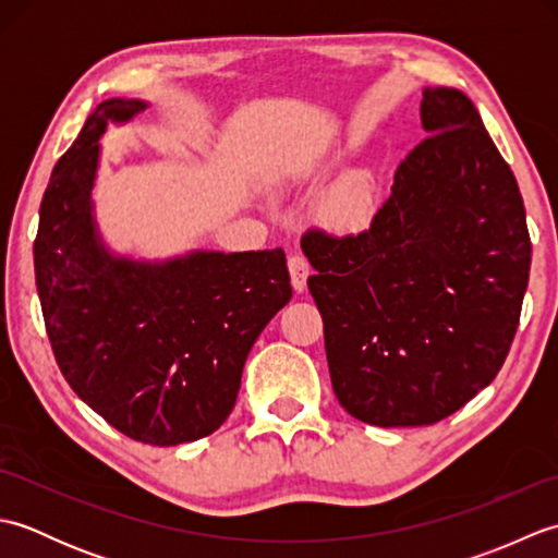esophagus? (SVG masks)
Segmentation results:
<instances>
[{
  "mask_svg": "<svg viewBox=\"0 0 558 558\" xmlns=\"http://www.w3.org/2000/svg\"><path fill=\"white\" fill-rule=\"evenodd\" d=\"M288 268H290V278H292V288L302 292L306 288V278H310V260H306L302 254H290L288 258Z\"/></svg>",
  "mask_w": 558,
  "mask_h": 558,
  "instance_id": "esophagus-1",
  "label": "esophagus"
}]
</instances>
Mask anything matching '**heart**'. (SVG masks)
<instances>
[{"label":"heart","instance_id":"1","mask_svg":"<svg viewBox=\"0 0 558 558\" xmlns=\"http://www.w3.org/2000/svg\"><path fill=\"white\" fill-rule=\"evenodd\" d=\"M372 201H374L372 186L364 180H354V182H348L333 196V201H330V210H333L336 220L342 225H360L369 218Z\"/></svg>","mask_w":558,"mask_h":558}]
</instances>
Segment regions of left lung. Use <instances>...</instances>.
Returning a JSON list of instances; mask_svg holds the SVG:
<instances>
[{
	"mask_svg": "<svg viewBox=\"0 0 558 558\" xmlns=\"http://www.w3.org/2000/svg\"><path fill=\"white\" fill-rule=\"evenodd\" d=\"M422 96L426 136L369 228L302 234L336 398L376 426L441 422L487 388L530 278L523 196L475 105L456 88Z\"/></svg>",
	"mask_w": 558,
	"mask_h": 558,
	"instance_id": "8db88e82",
	"label": "left lung"
}]
</instances>
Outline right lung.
<instances>
[{
  "label": "right lung",
  "instance_id": "add662e5",
  "mask_svg": "<svg viewBox=\"0 0 558 558\" xmlns=\"http://www.w3.org/2000/svg\"><path fill=\"white\" fill-rule=\"evenodd\" d=\"M141 110V100L100 102L57 160L33 242L35 286L74 393L134 441L177 446L228 420L246 354L292 286L282 248L168 264L105 252L90 216L98 138Z\"/></svg>",
  "mask_w": 558,
  "mask_h": 558
}]
</instances>
